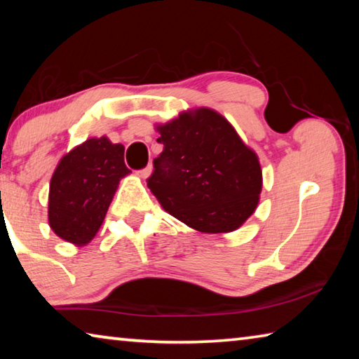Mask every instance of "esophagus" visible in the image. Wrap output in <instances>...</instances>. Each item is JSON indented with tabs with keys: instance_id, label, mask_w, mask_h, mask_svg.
<instances>
[{
	"instance_id": "esophagus-1",
	"label": "esophagus",
	"mask_w": 359,
	"mask_h": 359,
	"mask_svg": "<svg viewBox=\"0 0 359 359\" xmlns=\"http://www.w3.org/2000/svg\"><path fill=\"white\" fill-rule=\"evenodd\" d=\"M150 172H151V166L149 165L147 168L139 169V171H137V175H139V177H141V179H147L149 175H150Z\"/></svg>"
}]
</instances>
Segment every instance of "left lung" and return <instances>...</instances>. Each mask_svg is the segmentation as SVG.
<instances>
[{"label":"left lung","mask_w":359,"mask_h":359,"mask_svg":"<svg viewBox=\"0 0 359 359\" xmlns=\"http://www.w3.org/2000/svg\"><path fill=\"white\" fill-rule=\"evenodd\" d=\"M163 151L147 185L169 214L201 233H229L257 209L261 168L220 114L184 112L158 128Z\"/></svg>","instance_id":"left-lung-1"}]
</instances>
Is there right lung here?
<instances>
[{
    "label": "right lung",
    "mask_w": 359,
    "mask_h": 359,
    "mask_svg": "<svg viewBox=\"0 0 359 359\" xmlns=\"http://www.w3.org/2000/svg\"><path fill=\"white\" fill-rule=\"evenodd\" d=\"M123 154L121 144L93 137L62 158L48 191V223L57 236L77 245L95 238L120 179L131 172Z\"/></svg>",
    "instance_id": "obj_1"
}]
</instances>
